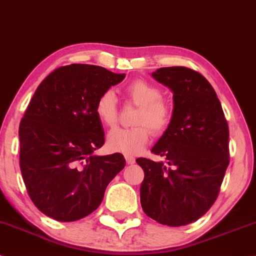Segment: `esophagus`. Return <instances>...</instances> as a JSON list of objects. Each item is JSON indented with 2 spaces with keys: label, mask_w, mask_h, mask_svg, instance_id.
Masks as SVG:
<instances>
[{
  "label": "esophagus",
  "mask_w": 256,
  "mask_h": 256,
  "mask_svg": "<svg viewBox=\"0 0 256 256\" xmlns=\"http://www.w3.org/2000/svg\"><path fill=\"white\" fill-rule=\"evenodd\" d=\"M125 160H126V162L128 163V164H134V163L136 162V158H134V156H131V155H126Z\"/></svg>",
  "instance_id": "obj_1"
}]
</instances>
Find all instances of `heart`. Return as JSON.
I'll use <instances>...</instances> for the list:
<instances>
[{"label":"heart","mask_w":256,"mask_h":256,"mask_svg":"<svg viewBox=\"0 0 256 256\" xmlns=\"http://www.w3.org/2000/svg\"><path fill=\"white\" fill-rule=\"evenodd\" d=\"M128 98L140 106L134 124L131 128H114L107 136L110 150L125 155L140 154L152 137V131L161 134L168 128L172 119L170 106L162 100L161 90L146 80H136L126 87ZM96 116L104 125L112 128L116 122V98L112 90L100 95L95 106Z\"/></svg>","instance_id":"b5f03b06"}]
</instances>
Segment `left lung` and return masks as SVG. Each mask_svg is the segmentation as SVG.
I'll use <instances>...</instances> for the list:
<instances>
[{
	"instance_id": "1",
	"label": "left lung",
	"mask_w": 256,
	"mask_h": 256,
	"mask_svg": "<svg viewBox=\"0 0 256 256\" xmlns=\"http://www.w3.org/2000/svg\"><path fill=\"white\" fill-rule=\"evenodd\" d=\"M152 76L173 93V112L152 149L167 163L136 160L144 170L140 205L158 223L187 226L217 199L229 164V128L216 92L199 72L169 66Z\"/></svg>"
}]
</instances>
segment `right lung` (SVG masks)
<instances>
[{
    "label": "right lung",
    "instance_id": "1",
    "mask_svg": "<svg viewBox=\"0 0 256 256\" xmlns=\"http://www.w3.org/2000/svg\"><path fill=\"white\" fill-rule=\"evenodd\" d=\"M124 78L101 66L72 64L36 88L20 122V169L30 198L48 217L74 222L90 214L125 167L122 154H94L104 143L96 101Z\"/></svg>",
    "mask_w": 256,
    "mask_h": 256
}]
</instances>
